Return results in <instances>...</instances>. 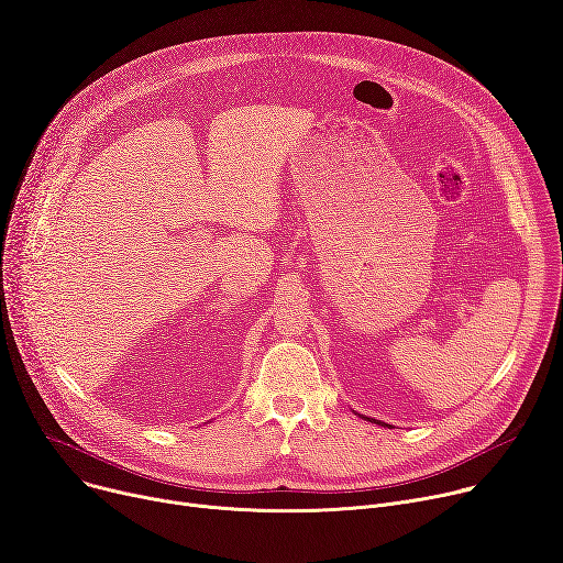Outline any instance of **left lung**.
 <instances>
[{
	"instance_id": "1",
	"label": "left lung",
	"mask_w": 563,
	"mask_h": 563,
	"mask_svg": "<svg viewBox=\"0 0 563 563\" xmlns=\"http://www.w3.org/2000/svg\"><path fill=\"white\" fill-rule=\"evenodd\" d=\"M363 419H367V421H372V423H378V426H383V428H390V423H385V421H378V419H369V417H363Z\"/></svg>"
}]
</instances>
